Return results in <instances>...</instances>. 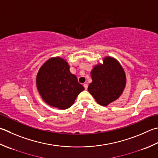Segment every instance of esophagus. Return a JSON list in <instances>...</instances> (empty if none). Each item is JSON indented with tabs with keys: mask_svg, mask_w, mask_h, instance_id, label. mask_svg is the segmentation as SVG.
<instances>
[{
	"mask_svg": "<svg viewBox=\"0 0 158 158\" xmlns=\"http://www.w3.org/2000/svg\"><path fill=\"white\" fill-rule=\"evenodd\" d=\"M83 87H84V88L85 89H88V84H87V83H84V84H83Z\"/></svg>",
	"mask_w": 158,
	"mask_h": 158,
	"instance_id": "1",
	"label": "esophagus"
}]
</instances>
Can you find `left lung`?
<instances>
[{
    "mask_svg": "<svg viewBox=\"0 0 158 158\" xmlns=\"http://www.w3.org/2000/svg\"><path fill=\"white\" fill-rule=\"evenodd\" d=\"M90 75L92 81L89 84L88 92L102 106L118 99L124 91L126 75L115 58L105 57L103 64L95 65Z\"/></svg>",
    "mask_w": 158,
    "mask_h": 158,
    "instance_id": "left-lung-1",
    "label": "left lung"
}]
</instances>
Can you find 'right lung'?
Masks as SVG:
<instances>
[{"label":"right lung","mask_w":158,"mask_h":158,"mask_svg":"<svg viewBox=\"0 0 158 158\" xmlns=\"http://www.w3.org/2000/svg\"><path fill=\"white\" fill-rule=\"evenodd\" d=\"M36 86L40 95L48 106L66 110L75 103L84 88L70 73L69 63L60 57L45 61L36 77Z\"/></svg>","instance_id":"obj_1"}]
</instances>
